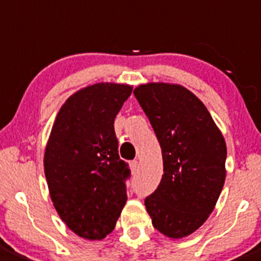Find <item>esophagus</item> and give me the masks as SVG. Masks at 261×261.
I'll list each match as a JSON object with an SVG mask.
<instances>
[{
    "instance_id": "esophagus-1",
    "label": "esophagus",
    "mask_w": 261,
    "mask_h": 261,
    "mask_svg": "<svg viewBox=\"0 0 261 261\" xmlns=\"http://www.w3.org/2000/svg\"><path fill=\"white\" fill-rule=\"evenodd\" d=\"M130 167H131V171L136 172L139 169V162L138 161H131L130 162Z\"/></svg>"
}]
</instances>
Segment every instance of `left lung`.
Listing matches in <instances>:
<instances>
[{
	"mask_svg": "<svg viewBox=\"0 0 261 261\" xmlns=\"http://www.w3.org/2000/svg\"><path fill=\"white\" fill-rule=\"evenodd\" d=\"M134 94L164 158V175L145 207L158 232L184 238L215 208L226 175L225 140L204 104L181 85L149 82Z\"/></svg>",
	"mask_w": 261,
	"mask_h": 261,
	"instance_id": "1",
	"label": "left lung"
}]
</instances>
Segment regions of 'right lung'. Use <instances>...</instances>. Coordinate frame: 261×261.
<instances>
[{
    "instance_id": "1",
    "label": "right lung",
    "mask_w": 261,
    "mask_h": 261,
    "mask_svg": "<svg viewBox=\"0 0 261 261\" xmlns=\"http://www.w3.org/2000/svg\"><path fill=\"white\" fill-rule=\"evenodd\" d=\"M133 86L99 82L75 91L58 113L43 157L54 207L79 237L100 241L127 201V164L118 155L114 118Z\"/></svg>"
}]
</instances>
